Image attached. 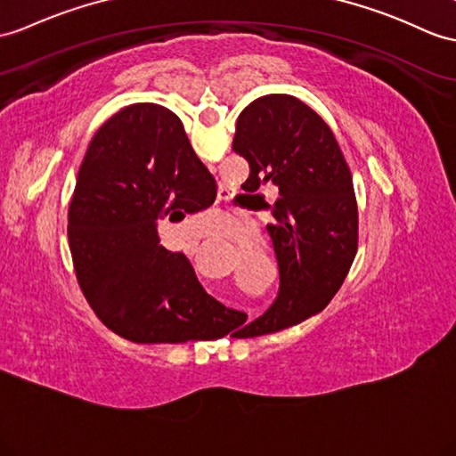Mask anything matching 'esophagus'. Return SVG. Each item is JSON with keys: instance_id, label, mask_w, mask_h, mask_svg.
<instances>
[{"instance_id": "esophagus-1", "label": "esophagus", "mask_w": 456, "mask_h": 456, "mask_svg": "<svg viewBox=\"0 0 456 456\" xmlns=\"http://www.w3.org/2000/svg\"><path fill=\"white\" fill-rule=\"evenodd\" d=\"M220 199H222V197H220Z\"/></svg>"}]
</instances>
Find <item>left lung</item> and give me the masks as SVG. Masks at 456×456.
<instances>
[{"instance_id": "obj_1", "label": "left lung", "mask_w": 456, "mask_h": 456, "mask_svg": "<svg viewBox=\"0 0 456 456\" xmlns=\"http://www.w3.org/2000/svg\"><path fill=\"white\" fill-rule=\"evenodd\" d=\"M232 149L249 162L253 190L273 182L279 199L266 226L279 261V296L251 323L236 312L234 337L302 323L338 292L358 251L352 174L323 118L290 94H266L243 110Z\"/></svg>"}]
</instances>
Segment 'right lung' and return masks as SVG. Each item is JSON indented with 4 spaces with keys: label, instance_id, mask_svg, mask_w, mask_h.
<instances>
[{
    "label": "right lung",
    "instance_id": "right-lung-1",
    "mask_svg": "<svg viewBox=\"0 0 456 456\" xmlns=\"http://www.w3.org/2000/svg\"><path fill=\"white\" fill-rule=\"evenodd\" d=\"M215 197L213 174L170 110L131 104L96 131L77 174L68 238L77 281L110 330L137 344L226 335L228 309L157 232L170 210L197 213Z\"/></svg>",
    "mask_w": 456,
    "mask_h": 456
}]
</instances>
